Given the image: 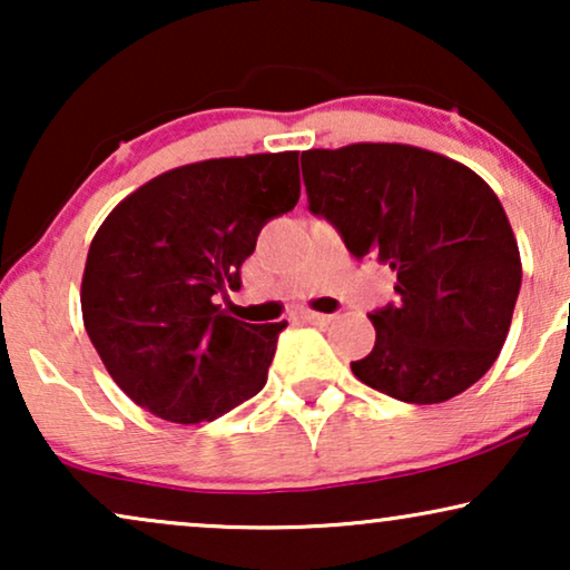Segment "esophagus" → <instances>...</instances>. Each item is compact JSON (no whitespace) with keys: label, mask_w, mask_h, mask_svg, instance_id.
I'll use <instances>...</instances> for the list:
<instances>
[{"label":"esophagus","mask_w":570,"mask_h":570,"mask_svg":"<svg viewBox=\"0 0 570 570\" xmlns=\"http://www.w3.org/2000/svg\"><path fill=\"white\" fill-rule=\"evenodd\" d=\"M301 318L303 322H308V324H316V326H326L332 322L334 316H330V314H316V311H303L301 314Z\"/></svg>","instance_id":"esophagus-1"}]
</instances>
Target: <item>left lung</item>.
Returning <instances> with one entry per match:
<instances>
[{"label": "left lung", "mask_w": 570, "mask_h": 570, "mask_svg": "<svg viewBox=\"0 0 570 570\" xmlns=\"http://www.w3.org/2000/svg\"><path fill=\"white\" fill-rule=\"evenodd\" d=\"M308 209L355 259L376 256L400 301L373 311L376 345L350 368L410 404H439L485 376L509 334L521 256L495 191L423 147L357 142L301 155Z\"/></svg>", "instance_id": "obj_1"}]
</instances>
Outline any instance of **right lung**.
<instances>
[{"instance_id": "add662e5", "label": "right lung", "mask_w": 570, "mask_h": 570, "mask_svg": "<svg viewBox=\"0 0 570 570\" xmlns=\"http://www.w3.org/2000/svg\"><path fill=\"white\" fill-rule=\"evenodd\" d=\"M298 153L166 170L111 209L82 275V322L131 402L168 423H213L267 384L287 322L246 324L215 295L272 217L298 205Z\"/></svg>"}]
</instances>
